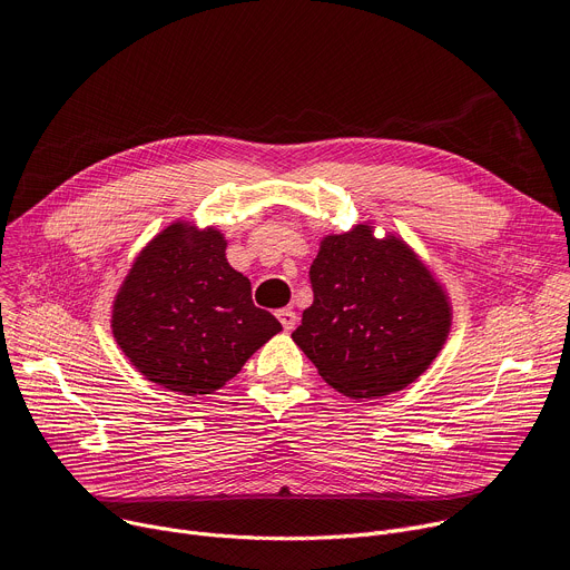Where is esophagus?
<instances>
[{"mask_svg": "<svg viewBox=\"0 0 570 570\" xmlns=\"http://www.w3.org/2000/svg\"><path fill=\"white\" fill-rule=\"evenodd\" d=\"M277 317H279V322H282V327H284L286 332L295 330V322H297V315H295V311H293V308H279V311H277Z\"/></svg>", "mask_w": 570, "mask_h": 570, "instance_id": "34e87169", "label": "esophagus"}]
</instances>
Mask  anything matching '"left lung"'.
<instances>
[{"mask_svg": "<svg viewBox=\"0 0 570 570\" xmlns=\"http://www.w3.org/2000/svg\"><path fill=\"white\" fill-rule=\"evenodd\" d=\"M308 275L313 304L293 341L341 394L399 392L442 352L453 320L449 295L401 236L376 238L367 220L327 234Z\"/></svg>", "mask_w": 570, "mask_h": 570, "instance_id": "1", "label": "left lung"}]
</instances>
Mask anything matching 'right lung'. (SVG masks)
I'll list each match as a JSON object with an SVG mask.
<instances>
[{"mask_svg": "<svg viewBox=\"0 0 570 570\" xmlns=\"http://www.w3.org/2000/svg\"><path fill=\"white\" fill-rule=\"evenodd\" d=\"M220 229L174 220L135 257L112 302V336L148 381L212 394L282 332L225 259Z\"/></svg>", "mask_w": 570, "mask_h": 570, "instance_id": "add662e5", "label": "right lung"}]
</instances>
